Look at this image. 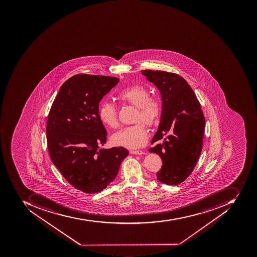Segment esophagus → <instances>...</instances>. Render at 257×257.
<instances>
[{"label":"esophagus","instance_id":"obj_1","mask_svg":"<svg viewBox=\"0 0 257 257\" xmlns=\"http://www.w3.org/2000/svg\"><path fill=\"white\" fill-rule=\"evenodd\" d=\"M130 153L134 154V155H143L144 154V153L142 150H131Z\"/></svg>","mask_w":257,"mask_h":257}]
</instances>
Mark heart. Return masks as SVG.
<instances>
[{
	"instance_id": "1",
	"label": "heart",
	"mask_w": 257,
	"mask_h": 257,
	"mask_svg": "<svg viewBox=\"0 0 257 257\" xmlns=\"http://www.w3.org/2000/svg\"><path fill=\"white\" fill-rule=\"evenodd\" d=\"M118 100L137 107L135 121L152 126L158 120L161 111L160 102L150 98V93L141 85L130 86L118 93ZM99 118L102 123L108 127L117 126L116 107L111 102L103 100L99 107ZM148 132L141 122L119 130L111 136V142L116 146L137 149L147 142Z\"/></svg>"
}]
</instances>
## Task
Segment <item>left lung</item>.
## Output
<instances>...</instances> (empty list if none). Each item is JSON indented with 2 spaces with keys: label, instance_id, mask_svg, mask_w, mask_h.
Returning <instances> with one entry per match:
<instances>
[{
  "label": "left lung",
  "instance_id": "1",
  "mask_svg": "<svg viewBox=\"0 0 257 257\" xmlns=\"http://www.w3.org/2000/svg\"><path fill=\"white\" fill-rule=\"evenodd\" d=\"M141 74L157 86L161 96L160 124L151 142L162 140V143L149 150L163 161L157 179L166 185L179 184L192 173L202 150L204 114L194 92L182 77L152 70L141 71Z\"/></svg>",
  "mask_w": 257,
  "mask_h": 257
}]
</instances>
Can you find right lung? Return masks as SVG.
Wrapping results in <instances>:
<instances>
[{"label":"right lung","instance_id":"add662e5","mask_svg":"<svg viewBox=\"0 0 257 257\" xmlns=\"http://www.w3.org/2000/svg\"><path fill=\"white\" fill-rule=\"evenodd\" d=\"M119 79L74 75L55 98L46 126L48 150L53 164L75 189L95 193L115 179L129 152L104 149L107 131L99 118V103Z\"/></svg>","mask_w":257,"mask_h":257}]
</instances>
